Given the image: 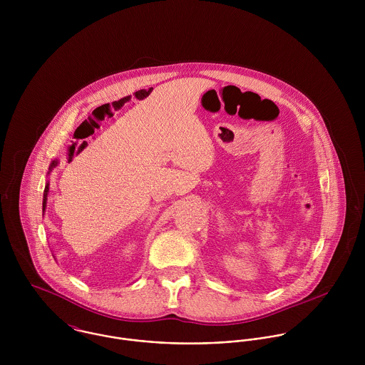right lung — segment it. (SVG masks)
<instances>
[{"instance_id":"1","label":"right lung","mask_w":365,"mask_h":365,"mask_svg":"<svg viewBox=\"0 0 365 365\" xmlns=\"http://www.w3.org/2000/svg\"><path fill=\"white\" fill-rule=\"evenodd\" d=\"M83 146V145H81ZM57 160H53L52 163H51V165H49V173L52 171L53 168L57 165ZM48 173V174H49ZM48 192H49V182H46V187H45V192H43V212H45V209H46V201H48Z\"/></svg>"}]
</instances>
